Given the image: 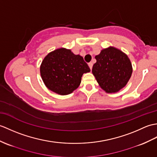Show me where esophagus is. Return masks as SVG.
I'll return each mask as SVG.
<instances>
[{"instance_id": "obj_1", "label": "esophagus", "mask_w": 157, "mask_h": 157, "mask_svg": "<svg viewBox=\"0 0 157 157\" xmlns=\"http://www.w3.org/2000/svg\"><path fill=\"white\" fill-rule=\"evenodd\" d=\"M88 65H89V67H90V70H92V66H93L92 62H90V63H88Z\"/></svg>"}]
</instances>
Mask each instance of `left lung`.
I'll return each instance as SVG.
<instances>
[{"instance_id": "left-lung-1", "label": "left lung", "mask_w": 157, "mask_h": 157, "mask_svg": "<svg viewBox=\"0 0 157 157\" xmlns=\"http://www.w3.org/2000/svg\"><path fill=\"white\" fill-rule=\"evenodd\" d=\"M95 58L92 74L101 89L112 94L126 86L132 73V63L126 53L110 46L101 50Z\"/></svg>"}]
</instances>
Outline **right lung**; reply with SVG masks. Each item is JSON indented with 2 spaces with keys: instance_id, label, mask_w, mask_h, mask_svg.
<instances>
[{
  "instance_id": "obj_1",
  "label": "right lung",
  "mask_w": 157,
  "mask_h": 157,
  "mask_svg": "<svg viewBox=\"0 0 157 157\" xmlns=\"http://www.w3.org/2000/svg\"><path fill=\"white\" fill-rule=\"evenodd\" d=\"M90 71L83 57L63 47L47 54L40 66V74L45 86L61 96L77 89L83 74Z\"/></svg>"
}]
</instances>
